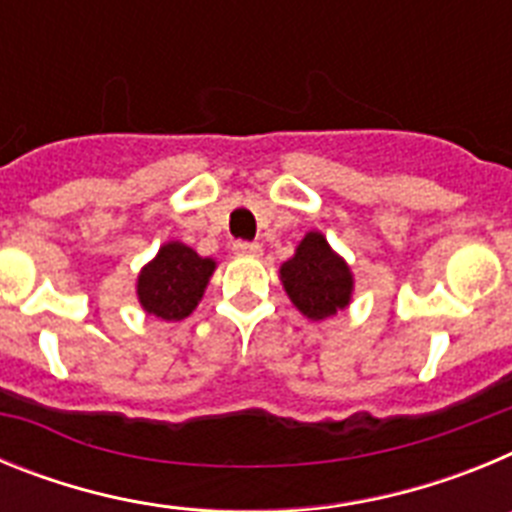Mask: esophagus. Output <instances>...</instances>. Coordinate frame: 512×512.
<instances>
[{"label":"esophagus","instance_id":"34e87169","mask_svg":"<svg viewBox=\"0 0 512 512\" xmlns=\"http://www.w3.org/2000/svg\"><path fill=\"white\" fill-rule=\"evenodd\" d=\"M233 253H235V256H248V259H256V256H261V246H259V243L235 241L233 243Z\"/></svg>","mask_w":512,"mask_h":512}]
</instances>
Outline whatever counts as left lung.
Masks as SVG:
<instances>
[{"mask_svg": "<svg viewBox=\"0 0 512 512\" xmlns=\"http://www.w3.org/2000/svg\"><path fill=\"white\" fill-rule=\"evenodd\" d=\"M279 282L289 302L310 320L333 318L354 297V271L320 230H310L297 243L292 259L279 266Z\"/></svg>", "mask_w": 512, "mask_h": 512, "instance_id": "1", "label": "left lung"}]
</instances>
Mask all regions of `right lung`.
<instances>
[{"mask_svg":"<svg viewBox=\"0 0 512 512\" xmlns=\"http://www.w3.org/2000/svg\"><path fill=\"white\" fill-rule=\"evenodd\" d=\"M215 269L217 264L210 256H200L182 241H166L140 269L135 295L148 315L176 323L200 305Z\"/></svg>","mask_w":512,"mask_h":512,"instance_id":"obj_1","label":"right lung"}]
</instances>
